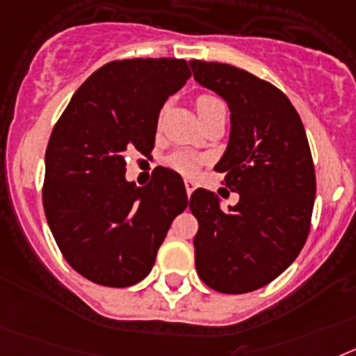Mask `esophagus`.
Instances as JSON below:
<instances>
[{
  "label": "esophagus",
  "instance_id": "34e87169",
  "mask_svg": "<svg viewBox=\"0 0 356 356\" xmlns=\"http://www.w3.org/2000/svg\"><path fill=\"white\" fill-rule=\"evenodd\" d=\"M184 186H186V193H188V197H191V193H193V191H195L197 184H195V181H191V179H184Z\"/></svg>",
  "mask_w": 356,
  "mask_h": 356
}]
</instances>
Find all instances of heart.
<instances>
[{
    "instance_id": "obj_1",
    "label": "heart",
    "mask_w": 356,
    "mask_h": 356,
    "mask_svg": "<svg viewBox=\"0 0 356 356\" xmlns=\"http://www.w3.org/2000/svg\"><path fill=\"white\" fill-rule=\"evenodd\" d=\"M195 105H197V113H199V116L209 114L216 109H225L224 102L218 100L216 97H211V95H202V97H199L197 98ZM199 163H200L199 157L188 152H179L170 159V165L174 166L177 172L186 175L195 174L197 168H199Z\"/></svg>"
}]
</instances>
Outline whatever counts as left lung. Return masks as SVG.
Instances as JSON below:
<instances>
[{
	"label": "left lung",
	"mask_w": 356,
	"mask_h": 356,
	"mask_svg": "<svg viewBox=\"0 0 356 356\" xmlns=\"http://www.w3.org/2000/svg\"><path fill=\"white\" fill-rule=\"evenodd\" d=\"M190 64L193 79L229 107V141L215 170L240 195L222 209L213 191L191 193L197 274L216 292H252L286 270L307 242L315 200L307 132L289 98L265 80L229 64Z\"/></svg>",
	"instance_id": "8db88e82"
}]
</instances>
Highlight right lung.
<instances>
[{
	"label": "right lung",
	"instance_id": "1",
	"mask_svg": "<svg viewBox=\"0 0 356 356\" xmlns=\"http://www.w3.org/2000/svg\"><path fill=\"white\" fill-rule=\"evenodd\" d=\"M181 58L114 60L76 89L46 148L42 206L67 264L92 283L131 286L150 274L172 220L188 206L182 177L156 168L127 181V156L154 148L157 118L190 79Z\"/></svg>",
	"mask_w": 356,
	"mask_h": 356
}]
</instances>
